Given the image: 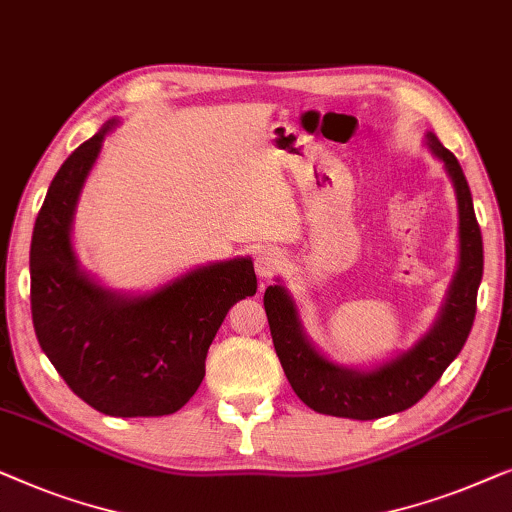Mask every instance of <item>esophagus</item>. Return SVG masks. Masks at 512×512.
Returning <instances> with one entry per match:
<instances>
[{
	"instance_id": "esophagus-1",
	"label": "esophagus",
	"mask_w": 512,
	"mask_h": 512,
	"mask_svg": "<svg viewBox=\"0 0 512 512\" xmlns=\"http://www.w3.org/2000/svg\"><path fill=\"white\" fill-rule=\"evenodd\" d=\"M283 266V255L273 248H264L255 255V271L262 280H271Z\"/></svg>"
}]
</instances>
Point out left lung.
I'll use <instances>...</instances> for the list:
<instances>
[{
    "instance_id": "obj_1",
    "label": "left lung",
    "mask_w": 512,
    "mask_h": 512,
    "mask_svg": "<svg viewBox=\"0 0 512 512\" xmlns=\"http://www.w3.org/2000/svg\"><path fill=\"white\" fill-rule=\"evenodd\" d=\"M427 146L443 162L445 174L455 187L459 266L436 322L413 348L376 364L373 369L341 366L322 355L306 336L297 301L280 280L264 292V311L269 318L273 348L285 376L297 397L322 415L378 420L415 406L436 385L469 338L482 280V236L469 183L457 157L443 148L434 132H427Z\"/></svg>"
}]
</instances>
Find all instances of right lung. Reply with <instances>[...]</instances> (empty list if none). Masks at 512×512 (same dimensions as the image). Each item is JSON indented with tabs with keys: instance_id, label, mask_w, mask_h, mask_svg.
Listing matches in <instances>:
<instances>
[{
	"instance_id": "right-lung-1",
	"label": "right lung",
	"mask_w": 512,
	"mask_h": 512,
	"mask_svg": "<svg viewBox=\"0 0 512 512\" xmlns=\"http://www.w3.org/2000/svg\"><path fill=\"white\" fill-rule=\"evenodd\" d=\"M109 120L57 171L30 250L32 322L41 350L76 397L113 417L181 410L206 373V352L236 301L257 292L250 257L192 269L146 294L104 287L78 264L71 227Z\"/></svg>"
}]
</instances>
